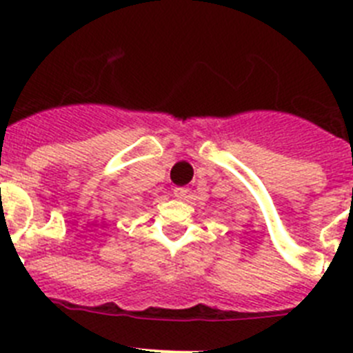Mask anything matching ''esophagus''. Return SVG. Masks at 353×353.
Segmentation results:
<instances>
[{
  "mask_svg": "<svg viewBox=\"0 0 353 353\" xmlns=\"http://www.w3.org/2000/svg\"><path fill=\"white\" fill-rule=\"evenodd\" d=\"M173 194H174V198L185 199L187 196H189V189H187V187H174Z\"/></svg>",
  "mask_w": 353,
  "mask_h": 353,
  "instance_id": "1",
  "label": "esophagus"
}]
</instances>
